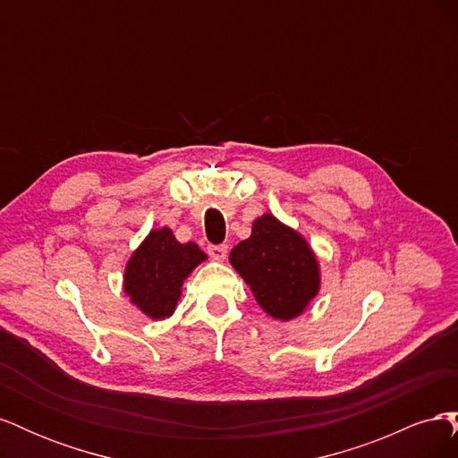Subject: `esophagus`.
<instances>
[{"mask_svg":"<svg viewBox=\"0 0 458 458\" xmlns=\"http://www.w3.org/2000/svg\"><path fill=\"white\" fill-rule=\"evenodd\" d=\"M227 252H229V246L227 244H212V246H208V254H210L217 261H224L227 258Z\"/></svg>","mask_w":458,"mask_h":458,"instance_id":"34e87169","label":"esophagus"}]
</instances>
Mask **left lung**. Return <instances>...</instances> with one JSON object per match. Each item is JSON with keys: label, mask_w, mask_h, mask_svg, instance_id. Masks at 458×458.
<instances>
[{"label": "left lung", "mask_w": 458, "mask_h": 458, "mask_svg": "<svg viewBox=\"0 0 458 458\" xmlns=\"http://www.w3.org/2000/svg\"><path fill=\"white\" fill-rule=\"evenodd\" d=\"M231 266L252 288L259 308L279 321L308 310L321 288L318 261L308 241L271 214L252 224V234L229 254Z\"/></svg>", "instance_id": "obj_1"}]
</instances>
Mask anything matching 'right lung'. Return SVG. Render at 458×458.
Masks as SVG:
<instances>
[{
  "instance_id": "add662e5",
  "label": "right lung",
  "mask_w": 458,
  "mask_h": 458,
  "mask_svg": "<svg viewBox=\"0 0 458 458\" xmlns=\"http://www.w3.org/2000/svg\"><path fill=\"white\" fill-rule=\"evenodd\" d=\"M206 254L195 242H177L172 229H152L123 271V290L133 306L160 321L175 311L187 276Z\"/></svg>"
}]
</instances>
